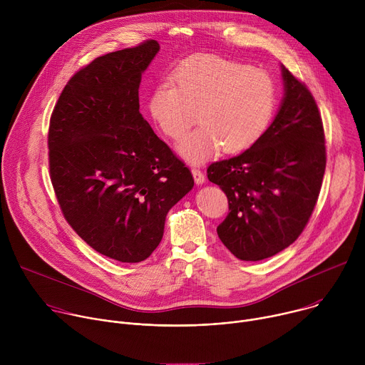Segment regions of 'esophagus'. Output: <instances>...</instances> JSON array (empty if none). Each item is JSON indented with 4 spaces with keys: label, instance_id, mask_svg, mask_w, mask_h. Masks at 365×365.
Returning a JSON list of instances; mask_svg holds the SVG:
<instances>
[{
    "label": "esophagus",
    "instance_id": "obj_1",
    "mask_svg": "<svg viewBox=\"0 0 365 365\" xmlns=\"http://www.w3.org/2000/svg\"><path fill=\"white\" fill-rule=\"evenodd\" d=\"M192 175H193L196 185H202L205 182V175L199 168H192Z\"/></svg>",
    "mask_w": 365,
    "mask_h": 365
}]
</instances>
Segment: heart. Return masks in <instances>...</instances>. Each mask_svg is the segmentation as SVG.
I'll return each instance as SVG.
<instances>
[{"label": "heart", "instance_id": "obj_1", "mask_svg": "<svg viewBox=\"0 0 365 365\" xmlns=\"http://www.w3.org/2000/svg\"><path fill=\"white\" fill-rule=\"evenodd\" d=\"M276 107L277 85L267 71L215 55L187 59L148 98L153 121L175 141L189 133L199 113L202 127L179 148L190 163L221 148L230 154L250 148L269 128Z\"/></svg>", "mask_w": 365, "mask_h": 365}]
</instances>
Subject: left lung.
<instances>
[{
  "label": "left lung",
  "instance_id": "1",
  "mask_svg": "<svg viewBox=\"0 0 365 365\" xmlns=\"http://www.w3.org/2000/svg\"><path fill=\"white\" fill-rule=\"evenodd\" d=\"M284 99L255 144L214 162L207 179L228 197L217 232L244 262H259L293 244L314 212L327 168L325 131L309 88L283 68Z\"/></svg>",
  "mask_w": 365,
  "mask_h": 365
}]
</instances>
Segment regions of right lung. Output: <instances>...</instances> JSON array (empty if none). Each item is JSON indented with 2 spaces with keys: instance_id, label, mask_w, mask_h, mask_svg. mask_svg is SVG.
<instances>
[{
  "instance_id": "1",
  "label": "right lung",
  "mask_w": 365,
  "mask_h": 365,
  "mask_svg": "<svg viewBox=\"0 0 365 365\" xmlns=\"http://www.w3.org/2000/svg\"><path fill=\"white\" fill-rule=\"evenodd\" d=\"M159 48L145 40L79 69L48 124V173L65 220L121 263L150 257L169 210L193 187L189 168L140 114L141 73Z\"/></svg>"
}]
</instances>
